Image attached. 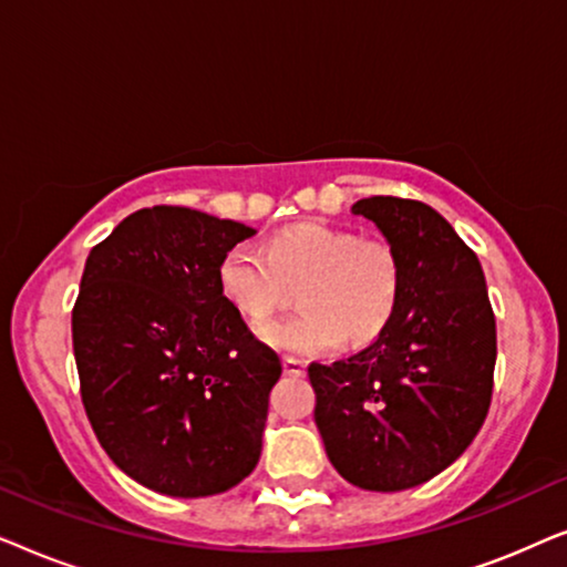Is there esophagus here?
<instances>
[{"mask_svg":"<svg viewBox=\"0 0 567 567\" xmlns=\"http://www.w3.org/2000/svg\"><path fill=\"white\" fill-rule=\"evenodd\" d=\"M284 371L289 377H305L307 363L301 361V359H293V355H286V359H284Z\"/></svg>","mask_w":567,"mask_h":567,"instance_id":"1","label":"esophagus"}]
</instances>
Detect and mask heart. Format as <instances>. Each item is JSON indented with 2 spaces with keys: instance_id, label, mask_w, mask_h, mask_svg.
<instances>
[{
  "instance_id": "obj_1",
  "label": "heart",
  "mask_w": 567,
  "mask_h": 567,
  "mask_svg": "<svg viewBox=\"0 0 567 567\" xmlns=\"http://www.w3.org/2000/svg\"><path fill=\"white\" fill-rule=\"evenodd\" d=\"M301 315L255 328L260 343L291 355H328L351 336L367 343L392 320L402 291L398 250L386 239L305 221L268 239L266 255L237 245L219 262L224 299L247 320H266L286 286L299 284Z\"/></svg>"
}]
</instances>
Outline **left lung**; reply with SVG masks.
Returning a JSON list of instances; mask_svg holds the SVG:
<instances>
[{
    "label": "left lung",
    "instance_id": "left-lung-1",
    "mask_svg": "<svg viewBox=\"0 0 567 567\" xmlns=\"http://www.w3.org/2000/svg\"><path fill=\"white\" fill-rule=\"evenodd\" d=\"M398 250L402 291L386 328L351 359L309 363L315 423L332 467L363 491H408L454 464L493 394L495 317L477 255L421 200L361 198Z\"/></svg>",
    "mask_w": 567,
    "mask_h": 567
}]
</instances>
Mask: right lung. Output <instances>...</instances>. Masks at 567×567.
<instances>
[{
	"label": "right lung",
	"instance_id": "obj_1",
	"mask_svg": "<svg viewBox=\"0 0 567 567\" xmlns=\"http://www.w3.org/2000/svg\"><path fill=\"white\" fill-rule=\"evenodd\" d=\"M255 231L154 206L84 262L72 312L84 410L107 456L154 493H224L260 460L281 359L219 289L221 258Z\"/></svg>",
	"mask_w": 567,
	"mask_h": 567
}]
</instances>
